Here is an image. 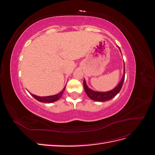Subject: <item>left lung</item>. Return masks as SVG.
Instances as JSON below:
<instances>
[{
  "mask_svg": "<svg viewBox=\"0 0 155 155\" xmlns=\"http://www.w3.org/2000/svg\"><path fill=\"white\" fill-rule=\"evenodd\" d=\"M119 48V47H118ZM120 49V48H119ZM121 51V50H120ZM125 64H124V74L123 76L122 79L119 83V84L117 85L113 90L110 91L109 92H96L92 91V89L89 88L88 86L87 85L85 80L84 79L83 81V87L84 89H85V91L87 96L91 98V100L94 101H109L111 100L112 98H113L116 95L118 94V93L120 91L121 87L123 86V84L124 82L125 79Z\"/></svg>",
  "mask_w": 155,
  "mask_h": 155,
  "instance_id": "8db88e82",
  "label": "left lung"
}]
</instances>
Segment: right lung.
Segmentation results:
<instances>
[{"instance_id":"obj_1","label":"right lung","mask_w":155,"mask_h":155,"mask_svg":"<svg viewBox=\"0 0 155 155\" xmlns=\"http://www.w3.org/2000/svg\"><path fill=\"white\" fill-rule=\"evenodd\" d=\"M65 90V87H64V88L63 90L61 91L59 93L55 95H53V96H44V97H40V96H37L35 95L32 94H31V95L34 97L35 100H37V101H39L40 102H43V103H52L54 101H58L59 98L61 97V96L63 95V92Z\"/></svg>"}]
</instances>
